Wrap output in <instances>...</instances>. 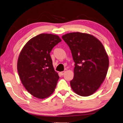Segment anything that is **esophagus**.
<instances>
[{
	"label": "esophagus",
	"mask_w": 123,
	"mask_h": 123,
	"mask_svg": "<svg viewBox=\"0 0 123 123\" xmlns=\"http://www.w3.org/2000/svg\"><path fill=\"white\" fill-rule=\"evenodd\" d=\"M65 71H62V72H60V74H61L62 75H63L64 74H65Z\"/></svg>",
	"instance_id": "esophagus-1"
}]
</instances>
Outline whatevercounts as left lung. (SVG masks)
<instances>
[{"label":"left lung","mask_w":123,"mask_h":123,"mask_svg":"<svg viewBox=\"0 0 123 123\" xmlns=\"http://www.w3.org/2000/svg\"><path fill=\"white\" fill-rule=\"evenodd\" d=\"M71 50L75 63L74 78L70 81L78 95L88 96L100 86L109 66L108 55L102 44L93 36L80 32L62 37Z\"/></svg>","instance_id":"8db88e82"}]
</instances>
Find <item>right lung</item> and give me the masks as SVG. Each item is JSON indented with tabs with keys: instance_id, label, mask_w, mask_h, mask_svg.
<instances>
[{
	"instance_id": "1",
	"label": "right lung",
	"mask_w": 123,
	"mask_h": 123,
	"mask_svg": "<svg viewBox=\"0 0 123 123\" xmlns=\"http://www.w3.org/2000/svg\"><path fill=\"white\" fill-rule=\"evenodd\" d=\"M61 42L59 37L43 33L33 37L19 54L17 71L23 86L33 96L45 98L51 95L59 79L50 53Z\"/></svg>"
}]
</instances>
